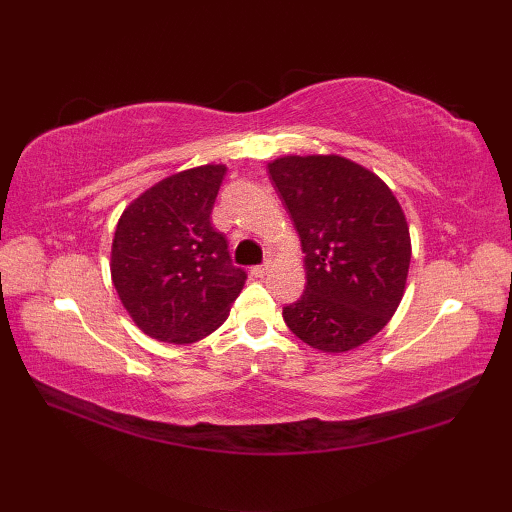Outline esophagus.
Instances as JSON below:
<instances>
[{
    "label": "esophagus",
    "mask_w": 512,
    "mask_h": 512,
    "mask_svg": "<svg viewBox=\"0 0 512 512\" xmlns=\"http://www.w3.org/2000/svg\"><path fill=\"white\" fill-rule=\"evenodd\" d=\"M268 270H270V264H262V266H253V268H250V273H253L255 277H266Z\"/></svg>",
    "instance_id": "1"
}]
</instances>
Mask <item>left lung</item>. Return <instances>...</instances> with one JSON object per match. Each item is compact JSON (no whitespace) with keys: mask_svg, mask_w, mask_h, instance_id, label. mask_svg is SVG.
<instances>
[{"mask_svg":"<svg viewBox=\"0 0 512 512\" xmlns=\"http://www.w3.org/2000/svg\"><path fill=\"white\" fill-rule=\"evenodd\" d=\"M268 173L306 253V290L284 321L314 350H354L385 328L405 295V213L376 173L343 156H284Z\"/></svg>","mask_w":512,"mask_h":512,"instance_id":"8db88e82","label":"left lung"}]
</instances>
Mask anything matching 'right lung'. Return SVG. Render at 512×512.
Returning <instances> with one entry per match:
<instances>
[{
	"label": "right lung",
	"mask_w": 512,
	"mask_h": 512,
	"mask_svg": "<svg viewBox=\"0 0 512 512\" xmlns=\"http://www.w3.org/2000/svg\"><path fill=\"white\" fill-rule=\"evenodd\" d=\"M224 165L173 173L127 206L112 242V281L151 339L195 343L215 332L244 288L228 242L211 224Z\"/></svg>",
	"instance_id": "1"
}]
</instances>
